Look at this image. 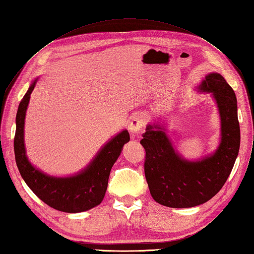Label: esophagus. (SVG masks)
I'll list each match as a JSON object with an SVG mask.
<instances>
[{
    "label": "esophagus",
    "instance_id": "1",
    "mask_svg": "<svg viewBox=\"0 0 254 254\" xmlns=\"http://www.w3.org/2000/svg\"><path fill=\"white\" fill-rule=\"evenodd\" d=\"M145 124V117L142 114H137L134 115L130 123H129V130L132 133H137L139 132L142 128H143Z\"/></svg>",
    "mask_w": 254,
    "mask_h": 254
}]
</instances>
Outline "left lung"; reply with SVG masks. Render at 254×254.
Wrapping results in <instances>:
<instances>
[{
  "label": "left lung",
  "mask_w": 254,
  "mask_h": 254,
  "mask_svg": "<svg viewBox=\"0 0 254 254\" xmlns=\"http://www.w3.org/2000/svg\"><path fill=\"white\" fill-rule=\"evenodd\" d=\"M199 89L212 92L221 116V143L213 155L198 162L184 160L159 125H148L140 141L150 193L166 207L190 208L211 199L223 188L238 155L240 128L233 88L220 74L210 73Z\"/></svg>",
  "instance_id": "obj_1"
}]
</instances>
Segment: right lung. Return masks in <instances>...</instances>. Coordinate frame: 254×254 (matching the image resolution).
<instances>
[{
  "label": "right lung",
  "instance_id": "right-lung-1",
  "mask_svg": "<svg viewBox=\"0 0 254 254\" xmlns=\"http://www.w3.org/2000/svg\"><path fill=\"white\" fill-rule=\"evenodd\" d=\"M36 79L30 86L18 107L14 150L16 164L24 182L46 205L67 213L83 212L98 206L108 188L110 171L119 158L129 133L124 130L102 147L87 168L69 178H55L43 174L30 164L23 144V127L26 111Z\"/></svg>",
  "mask_w": 254,
  "mask_h": 254
}]
</instances>
